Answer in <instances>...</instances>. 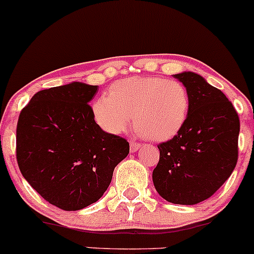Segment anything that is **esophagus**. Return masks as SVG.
I'll return each mask as SVG.
<instances>
[{"label": "esophagus", "mask_w": 254, "mask_h": 254, "mask_svg": "<svg viewBox=\"0 0 254 254\" xmlns=\"http://www.w3.org/2000/svg\"><path fill=\"white\" fill-rule=\"evenodd\" d=\"M140 148V144L139 143H135V142H130V144H129V149H130V151H132V153H134V151H137L138 149Z\"/></svg>", "instance_id": "esophagus-1"}]
</instances>
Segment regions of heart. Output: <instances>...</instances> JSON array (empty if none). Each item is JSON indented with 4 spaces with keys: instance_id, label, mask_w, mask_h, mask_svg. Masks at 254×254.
Wrapping results in <instances>:
<instances>
[{
    "instance_id": "b5f03b06",
    "label": "heart",
    "mask_w": 254,
    "mask_h": 254,
    "mask_svg": "<svg viewBox=\"0 0 254 254\" xmlns=\"http://www.w3.org/2000/svg\"><path fill=\"white\" fill-rule=\"evenodd\" d=\"M190 95L179 80L159 77H132L116 82L93 104L98 126L119 134L130 120L140 134L155 142L171 139L185 126L190 112Z\"/></svg>"
}]
</instances>
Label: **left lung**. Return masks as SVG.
<instances>
[{"instance_id":"left-lung-1","label":"left lung","mask_w":254,"mask_h":254,"mask_svg":"<svg viewBox=\"0 0 254 254\" xmlns=\"http://www.w3.org/2000/svg\"><path fill=\"white\" fill-rule=\"evenodd\" d=\"M175 78L187 89L190 112L181 130L158 145L153 182L167 202L192 205L211 197L234 171L240 119L223 91L199 74L184 72Z\"/></svg>"}]
</instances>
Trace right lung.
I'll return each instance as SVG.
<instances>
[{
  "label": "right lung",
  "mask_w": 254,
  "mask_h": 254,
  "mask_svg": "<svg viewBox=\"0 0 254 254\" xmlns=\"http://www.w3.org/2000/svg\"><path fill=\"white\" fill-rule=\"evenodd\" d=\"M98 85L73 82L38 91L20 111L17 161L45 200L79 210L100 199L129 143L98 126L89 101Z\"/></svg>",
  "instance_id": "1"
}]
</instances>
